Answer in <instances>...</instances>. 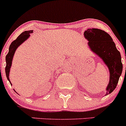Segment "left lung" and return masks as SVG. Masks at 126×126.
<instances>
[{
  "instance_id": "left-lung-1",
  "label": "left lung",
  "mask_w": 126,
  "mask_h": 126,
  "mask_svg": "<svg viewBox=\"0 0 126 126\" xmlns=\"http://www.w3.org/2000/svg\"><path fill=\"white\" fill-rule=\"evenodd\" d=\"M88 41L89 47L93 52L99 57L106 64L110 72V80L106 88V94L113 92L117 86L123 71L120 52L109 34L98 29H88L84 32Z\"/></svg>"
}]
</instances>
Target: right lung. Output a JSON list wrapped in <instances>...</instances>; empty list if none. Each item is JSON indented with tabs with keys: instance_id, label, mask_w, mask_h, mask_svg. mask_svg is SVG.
Returning a JSON list of instances; mask_svg holds the SVG:
<instances>
[{
	"instance_id": "obj_1",
	"label": "right lung",
	"mask_w": 126,
	"mask_h": 126,
	"mask_svg": "<svg viewBox=\"0 0 126 126\" xmlns=\"http://www.w3.org/2000/svg\"><path fill=\"white\" fill-rule=\"evenodd\" d=\"M33 30H29V31H25L22 32L18 37L17 38L15 41L11 43L9 47V51L7 55H6L5 60H6V67H5V73L7 76V79L10 82V84L11 83L10 82V78H9V74H10V68H11V64H12L13 58L14 54H15V51L17 49V48L21 45L22 43H23L26 39L29 38L30 36V34L32 33Z\"/></svg>"
}]
</instances>
